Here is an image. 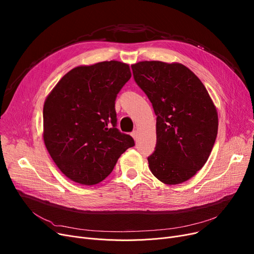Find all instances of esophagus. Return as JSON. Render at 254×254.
<instances>
[{"label": "esophagus", "instance_id": "esophagus-1", "mask_svg": "<svg viewBox=\"0 0 254 254\" xmlns=\"http://www.w3.org/2000/svg\"><path fill=\"white\" fill-rule=\"evenodd\" d=\"M130 135H131V137H132V138H134V139L136 140V139H137V136H138V134H137V130L131 131V134H130Z\"/></svg>", "mask_w": 254, "mask_h": 254}]
</instances>
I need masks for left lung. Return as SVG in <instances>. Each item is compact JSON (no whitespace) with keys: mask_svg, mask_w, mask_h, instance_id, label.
Returning <instances> with one entry per match:
<instances>
[{"mask_svg":"<svg viewBox=\"0 0 254 254\" xmlns=\"http://www.w3.org/2000/svg\"><path fill=\"white\" fill-rule=\"evenodd\" d=\"M136 83L156 115V146L148 156L152 174L165 184L188 181L206 164L218 130L216 107L196 75L179 63L131 64Z\"/></svg>","mask_w":254,"mask_h":254,"instance_id":"left-lung-1","label":"left lung"}]
</instances>
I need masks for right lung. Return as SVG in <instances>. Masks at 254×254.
<instances>
[{
    "label": "right lung",
    "mask_w": 254,
    "mask_h": 254,
    "mask_svg": "<svg viewBox=\"0 0 254 254\" xmlns=\"http://www.w3.org/2000/svg\"><path fill=\"white\" fill-rule=\"evenodd\" d=\"M131 77L127 64L110 61L79 65L66 73L43 107V139L63 174L95 185L135 145L116 128L115 100Z\"/></svg>",
    "instance_id": "1"
}]
</instances>
